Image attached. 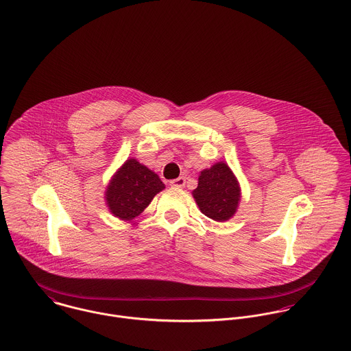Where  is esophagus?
I'll list each match as a JSON object with an SVG mask.
<instances>
[{
  "label": "esophagus",
  "mask_w": 351,
  "mask_h": 351,
  "mask_svg": "<svg viewBox=\"0 0 351 351\" xmlns=\"http://www.w3.org/2000/svg\"><path fill=\"white\" fill-rule=\"evenodd\" d=\"M185 184H186V178L185 177H178V178L170 181V185L176 186V188H184Z\"/></svg>",
  "instance_id": "esophagus-1"
}]
</instances>
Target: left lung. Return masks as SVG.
Here are the masks:
<instances>
[{
	"label": "left lung",
	"instance_id": "1",
	"mask_svg": "<svg viewBox=\"0 0 351 351\" xmlns=\"http://www.w3.org/2000/svg\"><path fill=\"white\" fill-rule=\"evenodd\" d=\"M193 197L205 216L216 221H226L237 212L241 191L231 169L219 162L201 171Z\"/></svg>",
	"mask_w": 351,
	"mask_h": 351
}]
</instances>
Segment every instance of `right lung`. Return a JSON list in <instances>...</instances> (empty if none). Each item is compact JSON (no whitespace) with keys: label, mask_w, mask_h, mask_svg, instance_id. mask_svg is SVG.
<instances>
[{"label":"right lung","mask_w":351,"mask_h":351,"mask_svg":"<svg viewBox=\"0 0 351 351\" xmlns=\"http://www.w3.org/2000/svg\"><path fill=\"white\" fill-rule=\"evenodd\" d=\"M163 188L165 185L154 171L135 159H128L113 176L105 196L114 216L131 220L142 213Z\"/></svg>","instance_id":"1"}]
</instances>
